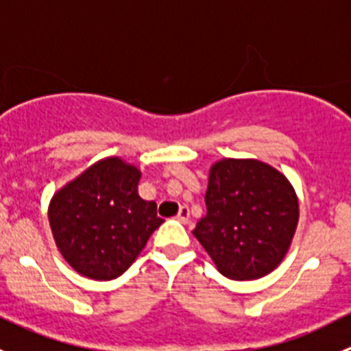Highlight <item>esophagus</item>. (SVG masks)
<instances>
[{
	"mask_svg": "<svg viewBox=\"0 0 351 351\" xmlns=\"http://www.w3.org/2000/svg\"><path fill=\"white\" fill-rule=\"evenodd\" d=\"M176 219H178V221L182 222V224H189V221H190V208L186 207V205H182V207H180V210H178V215H176Z\"/></svg>",
	"mask_w": 351,
	"mask_h": 351,
	"instance_id": "1",
	"label": "esophagus"
}]
</instances>
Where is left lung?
I'll use <instances>...</instances> for the list:
<instances>
[{"mask_svg":"<svg viewBox=\"0 0 351 351\" xmlns=\"http://www.w3.org/2000/svg\"><path fill=\"white\" fill-rule=\"evenodd\" d=\"M205 205L193 236L224 277L254 280L280 265L295 234L299 200L278 169L258 159H221L208 171Z\"/></svg>","mask_w":351,"mask_h":351,"instance_id":"8db88e82","label":"left lung"}]
</instances>
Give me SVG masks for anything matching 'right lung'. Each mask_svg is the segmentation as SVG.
I'll return each instance as SVG.
<instances>
[{
    "instance_id": "1",
    "label": "right lung",
    "mask_w": 351,
    "mask_h": 351,
    "mask_svg": "<svg viewBox=\"0 0 351 351\" xmlns=\"http://www.w3.org/2000/svg\"><path fill=\"white\" fill-rule=\"evenodd\" d=\"M141 171L105 158L54 193L49 224L62 258L80 275L113 280L136 261L162 224L156 202L137 193Z\"/></svg>"
}]
</instances>
